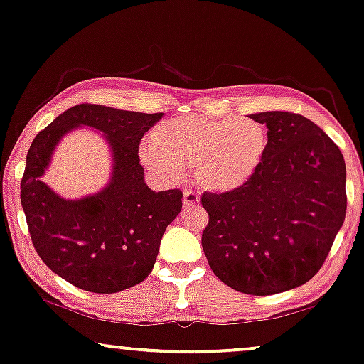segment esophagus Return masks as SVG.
Returning a JSON list of instances; mask_svg holds the SVG:
<instances>
[{
    "instance_id": "1",
    "label": "esophagus",
    "mask_w": 364,
    "mask_h": 364,
    "mask_svg": "<svg viewBox=\"0 0 364 364\" xmlns=\"http://www.w3.org/2000/svg\"><path fill=\"white\" fill-rule=\"evenodd\" d=\"M198 202H200V197H198V193H196L193 191H186V192H183V197H182L183 207L191 208L193 205H197Z\"/></svg>"
}]
</instances>
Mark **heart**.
Masks as SVG:
<instances>
[{"mask_svg": "<svg viewBox=\"0 0 364 364\" xmlns=\"http://www.w3.org/2000/svg\"><path fill=\"white\" fill-rule=\"evenodd\" d=\"M267 146L265 127L253 119L181 116L159 124L139 157L162 181H177L192 167L202 188L227 192L255 176Z\"/></svg>", "mask_w": 364, "mask_h": 364, "instance_id": "b5f03b06", "label": "heart"}]
</instances>
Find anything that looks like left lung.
Wrapping results in <instances>:
<instances>
[{"instance_id": "1", "label": "left lung", "mask_w": 364, "mask_h": 364, "mask_svg": "<svg viewBox=\"0 0 364 364\" xmlns=\"http://www.w3.org/2000/svg\"><path fill=\"white\" fill-rule=\"evenodd\" d=\"M265 124L260 168L225 193L202 196L208 265L233 290L275 295L320 270L346 215V166L335 142L300 114H252Z\"/></svg>"}]
</instances>
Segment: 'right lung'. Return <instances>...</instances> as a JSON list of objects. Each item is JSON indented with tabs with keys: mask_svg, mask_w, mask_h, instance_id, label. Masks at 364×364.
Listing matches in <instances>:
<instances>
[{
	"mask_svg": "<svg viewBox=\"0 0 364 364\" xmlns=\"http://www.w3.org/2000/svg\"><path fill=\"white\" fill-rule=\"evenodd\" d=\"M164 114L77 104L34 137L21 181V205L41 260L64 280L92 293H117L152 272L168 223L181 213L182 192H154L144 181L139 142ZM103 134L113 157L101 191L69 201L41 177L60 139L74 128Z\"/></svg>",
	"mask_w": 364,
	"mask_h": 364,
	"instance_id": "right-lung-1",
	"label": "right lung"
}]
</instances>
